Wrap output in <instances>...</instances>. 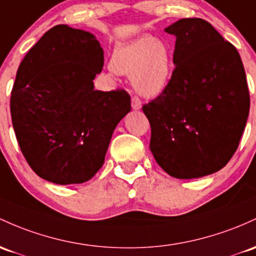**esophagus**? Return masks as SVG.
<instances>
[{"instance_id": "obj_1", "label": "esophagus", "mask_w": 256, "mask_h": 256, "mask_svg": "<svg viewBox=\"0 0 256 256\" xmlns=\"http://www.w3.org/2000/svg\"><path fill=\"white\" fill-rule=\"evenodd\" d=\"M131 106H132V108L134 109V110H137V109H141V106H142L141 100H140L138 97L134 96L132 98H131Z\"/></svg>"}]
</instances>
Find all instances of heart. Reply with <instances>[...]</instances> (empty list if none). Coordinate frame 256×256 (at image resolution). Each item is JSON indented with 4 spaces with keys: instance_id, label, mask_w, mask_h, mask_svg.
I'll return each instance as SVG.
<instances>
[{
    "instance_id": "1",
    "label": "heart",
    "mask_w": 256,
    "mask_h": 256,
    "mask_svg": "<svg viewBox=\"0 0 256 256\" xmlns=\"http://www.w3.org/2000/svg\"><path fill=\"white\" fill-rule=\"evenodd\" d=\"M110 68L119 75H130L141 96L156 97L166 90L172 76V47L165 38L142 35L115 47Z\"/></svg>"
}]
</instances>
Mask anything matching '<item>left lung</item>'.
Returning a JSON list of instances; mask_svg holds the SVG:
<instances>
[{
    "label": "left lung",
    "mask_w": 256,
    "mask_h": 256,
    "mask_svg": "<svg viewBox=\"0 0 256 256\" xmlns=\"http://www.w3.org/2000/svg\"><path fill=\"white\" fill-rule=\"evenodd\" d=\"M176 36L169 86L142 106L150 124V152L165 172L196 178L222 169L240 144L250 97L238 50L212 25L184 18Z\"/></svg>",
    "instance_id": "obj_1"
}]
</instances>
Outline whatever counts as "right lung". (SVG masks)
<instances>
[{
  "label": "right lung",
  "mask_w": 256,
  "mask_h": 256,
  "mask_svg": "<svg viewBox=\"0 0 256 256\" xmlns=\"http://www.w3.org/2000/svg\"><path fill=\"white\" fill-rule=\"evenodd\" d=\"M103 63L96 36L63 24L22 60L10 116L22 153L41 178L82 184L102 168L114 128L131 109L125 90H94Z\"/></svg>",
  "instance_id": "1"
}]
</instances>
